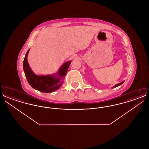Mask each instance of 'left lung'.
Segmentation results:
<instances>
[{
  "mask_svg": "<svg viewBox=\"0 0 149 149\" xmlns=\"http://www.w3.org/2000/svg\"><path fill=\"white\" fill-rule=\"evenodd\" d=\"M124 81H123L122 82H121L120 83H118V84H116V85L113 86V87H112V88H116V87H117V86H120V85H122L123 83H124Z\"/></svg>",
  "mask_w": 149,
  "mask_h": 149,
  "instance_id": "8db88e82",
  "label": "left lung"
}]
</instances>
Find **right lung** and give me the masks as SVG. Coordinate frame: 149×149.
<instances>
[{"label": "right lung", "mask_w": 149, "mask_h": 149, "mask_svg": "<svg viewBox=\"0 0 149 149\" xmlns=\"http://www.w3.org/2000/svg\"><path fill=\"white\" fill-rule=\"evenodd\" d=\"M29 49L24 57L23 66V70L29 84L33 88L43 93L53 92L60 88L63 83V79L65 77L71 61L65 63L58 71L55 75H37L35 74L29 66L27 56Z\"/></svg>", "instance_id": "add662e5"}]
</instances>
